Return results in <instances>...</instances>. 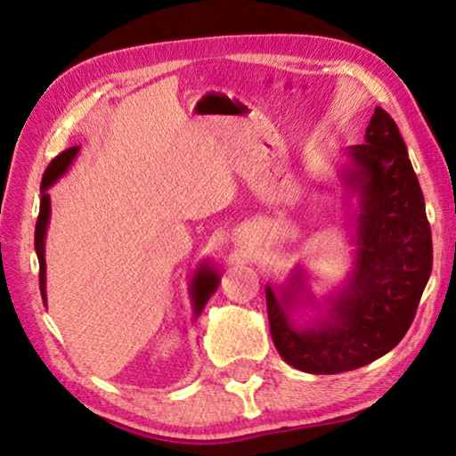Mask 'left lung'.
<instances>
[{
  "label": "left lung",
  "mask_w": 456,
  "mask_h": 456,
  "mask_svg": "<svg viewBox=\"0 0 456 456\" xmlns=\"http://www.w3.org/2000/svg\"><path fill=\"white\" fill-rule=\"evenodd\" d=\"M362 144L346 149L339 181L358 195L352 215L348 280L320 302L296 267L281 285H265L277 352L307 374H339L370 364L404 338L432 272V237L419 179L390 114L376 106ZM305 305L319 310L299 321Z\"/></svg>",
  "instance_id": "8db88e82"
}]
</instances>
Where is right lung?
<instances>
[{"label": "right lung", "instance_id": "1", "mask_svg": "<svg viewBox=\"0 0 456 456\" xmlns=\"http://www.w3.org/2000/svg\"><path fill=\"white\" fill-rule=\"evenodd\" d=\"M78 151L80 146H72V149L58 154V157L48 165V168H45V173L42 176V187H40L42 200H40V215H37V223H36L34 241H36L37 261H40V291H42L44 304H45V231H48L50 209H52L48 189L66 175L68 168H70V165L74 163ZM219 281H221V275L211 264H200L197 267V272L191 277V283H189L191 304H192V314H195V318H199L205 304L209 302V297L217 291Z\"/></svg>", "mask_w": 456, "mask_h": 456}]
</instances>
